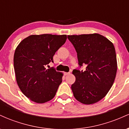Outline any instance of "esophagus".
<instances>
[{"instance_id":"obj_1","label":"esophagus","mask_w":129,"mask_h":129,"mask_svg":"<svg viewBox=\"0 0 129 129\" xmlns=\"http://www.w3.org/2000/svg\"><path fill=\"white\" fill-rule=\"evenodd\" d=\"M70 73V72H66V73H64V75H66V76H67V75H69Z\"/></svg>"}]
</instances>
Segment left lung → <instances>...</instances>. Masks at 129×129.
I'll return each instance as SVG.
<instances>
[{
	"mask_svg": "<svg viewBox=\"0 0 129 129\" xmlns=\"http://www.w3.org/2000/svg\"><path fill=\"white\" fill-rule=\"evenodd\" d=\"M68 39L75 47L80 67L72 73L76 81L72 85L73 95L80 103L92 104L103 98L113 85L117 71L113 44L97 33L71 35Z\"/></svg>",
	"mask_w": 129,
	"mask_h": 129,
	"instance_id": "1",
	"label": "left lung"
}]
</instances>
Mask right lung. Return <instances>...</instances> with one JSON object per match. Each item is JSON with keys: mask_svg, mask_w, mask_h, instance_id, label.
Segmentation results:
<instances>
[{"mask_svg": "<svg viewBox=\"0 0 129 129\" xmlns=\"http://www.w3.org/2000/svg\"><path fill=\"white\" fill-rule=\"evenodd\" d=\"M67 40V35H31L15 50L14 68L22 92L36 103L52 100L62 81L63 74L53 68L47 69L53 57Z\"/></svg>", "mask_w": 129, "mask_h": 129, "instance_id": "obj_1", "label": "right lung"}]
</instances>
